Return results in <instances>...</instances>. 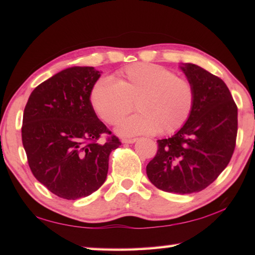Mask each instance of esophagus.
I'll return each instance as SVG.
<instances>
[{"label": "esophagus", "instance_id": "34e87169", "mask_svg": "<svg viewBox=\"0 0 255 255\" xmlns=\"http://www.w3.org/2000/svg\"><path fill=\"white\" fill-rule=\"evenodd\" d=\"M136 140H137L136 138H130V139H126V138H125V139H123V143L124 144H133Z\"/></svg>", "mask_w": 255, "mask_h": 255}]
</instances>
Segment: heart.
<instances>
[{
  "mask_svg": "<svg viewBox=\"0 0 255 255\" xmlns=\"http://www.w3.org/2000/svg\"><path fill=\"white\" fill-rule=\"evenodd\" d=\"M90 102L99 117L110 125L117 124L135 102L139 112L118 125L122 136L156 131L169 135L188 122L195 105V88L165 67L139 63L125 68L118 81L99 79L90 92Z\"/></svg>",
  "mask_w": 255,
  "mask_h": 255,
  "instance_id": "1",
  "label": "heart"
}]
</instances>
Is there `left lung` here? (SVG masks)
I'll return each mask as SVG.
<instances>
[{
  "label": "left lung",
  "instance_id": "left-lung-1",
  "mask_svg": "<svg viewBox=\"0 0 255 255\" xmlns=\"http://www.w3.org/2000/svg\"><path fill=\"white\" fill-rule=\"evenodd\" d=\"M181 70L195 88V105L184 126L158 139L146 173L155 187L178 195L199 192L225 170L234 153L237 107L227 85L191 63Z\"/></svg>",
  "mask_w": 255,
  "mask_h": 255
}]
</instances>
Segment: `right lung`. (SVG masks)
I'll return each mask as SVG.
<instances>
[{"mask_svg":"<svg viewBox=\"0 0 255 255\" xmlns=\"http://www.w3.org/2000/svg\"><path fill=\"white\" fill-rule=\"evenodd\" d=\"M101 72L73 66L42 82L30 94L22 120V144L32 174L67 200L88 197L105 183L109 155L119 139L99 120L90 92Z\"/></svg>","mask_w":255,"mask_h":255,"instance_id":"right-lung-1","label":"right lung"}]
</instances>
